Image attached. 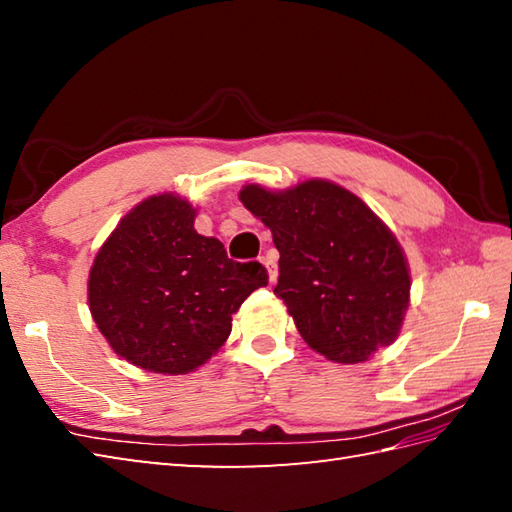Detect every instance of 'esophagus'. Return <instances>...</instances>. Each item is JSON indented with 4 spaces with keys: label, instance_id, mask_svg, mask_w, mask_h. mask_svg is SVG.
<instances>
[{
    "label": "esophagus",
    "instance_id": "1",
    "mask_svg": "<svg viewBox=\"0 0 512 512\" xmlns=\"http://www.w3.org/2000/svg\"><path fill=\"white\" fill-rule=\"evenodd\" d=\"M259 262H262L266 268H268V277H270V281H277V264H275V259L270 257V255H264L262 259H259Z\"/></svg>",
    "mask_w": 512,
    "mask_h": 512
}]
</instances>
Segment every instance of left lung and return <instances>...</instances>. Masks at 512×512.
<instances>
[{"label": "left lung", "instance_id": "left-lung-1", "mask_svg": "<svg viewBox=\"0 0 512 512\" xmlns=\"http://www.w3.org/2000/svg\"><path fill=\"white\" fill-rule=\"evenodd\" d=\"M239 200L273 233L275 295L312 350L354 365L396 341L409 306L407 259L361 198L308 180L281 193L248 184Z\"/></svg>", "mask_w": 512, "mask_h": 512}]
</instances>
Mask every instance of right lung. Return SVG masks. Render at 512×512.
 Segmentation results:
<instances>
[{
  "label": "right lung",
  "instance_id": "obj_1",
  "mask_svg": "<svg viewBox=\"0 0 512 512\" xmlns=\"http://www.w3.org/2000/svg\"><path fill=\"white\" fill-rule=\"evenodd\" d=\"M193 206L154 195L129 211L90 270V310L112 350L147 372L187 374L231 334V314L268 284L193 228Z\"/></svg>",
  "mask_w": 512,
  "mask_h": 512
}]
</instances>
